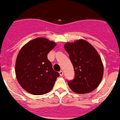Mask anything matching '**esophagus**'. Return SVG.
<instances>
[{"mask_svg":"<svg viewBox=\"0 0 120 120\" xmlns=\"http://www.w3.org/2000/svg\"><path fill=\"white\" fill-rule=\"evenodd\" d=\"M59 75H60L61 76L63 75V71L62 70L60 71H59Z\"/></svg>","mask_w":120,"mask_h":120,"instance_id":"esophagus-1","label":"esophagus"}]
</instances>
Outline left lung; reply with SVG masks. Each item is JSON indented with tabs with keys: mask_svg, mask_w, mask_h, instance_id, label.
Returning <instances> with one entry per match:
<instances>
[{
	"mask_svg": "<svg viewBox=\"0 0 120 120\" xmlns=\"http://www.w3.org/2000/svg\"><path fill=\"white\" fill-rule=\"evenodd\" d=\"M64 49L73 64L75 77L67 80L73 92L84 94L96 89L101 82L104 67L101 58L91 45L84 40L68 43Z\"/></svg>",
	"mask_w": 120,
	"mask_h": 120,
	"instance_id": "1",
	"label": "left lung"
}]
</instances>
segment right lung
Wrapping results in <instances>:
<instances>
[{"label": "right lung", "mask_w": 120, "mask_h": 120, "mask_svg": "<svg viewBox=\"0 0 120 120\" xmlns=\"http://www.w3.org/2000/svg\"><path fill=\"white\" fill-rule=\"evenodd\" d=\"M56 46L55 43L46 38H38L20 50L16 61V76L27 92L41 95L52 89L59 73L53 70L47 54Z\"/></svg>", "instance_id": "obj_1"}]
</instances>
